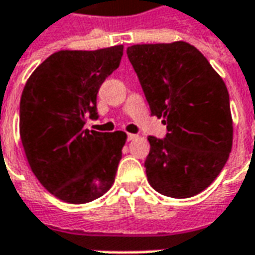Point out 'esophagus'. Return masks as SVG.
<instances>
[{
    "instance_id": "obj_1",
    "label": "esophagus",
    "mask_w": 255,
    "mask_h": 255,
    "mask_svg": "<svg viewBox=\"0 0 255 255\" xmlns=\"http://www.w3.org/2000/svg\"><path fill=\"white\" fill-rule=\"evenodd\" d=\"M139 136L137 134H133V133H128V140H136Z\"/></svg>"
}]
</instances>
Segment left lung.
I'll list each match as a JSON object with an SVG mask.
<instances>
[{
    "label": "left lung",
    "instance_id": "obj_1",
    "mask_svg": "<svg viewBox=\"0 0 255 255\" xmlns=\"http://www.w3.org/2000/svg\"><path fill=\"white\" fill-rule=\"evenodd\" d=\"M126 52L150 112L167 125L164 139L147 137V180L167 197L196 196L220 174L231 152L227 86L187 42L132 45Z\"/></svg>",
    "mask_w": 255,
    "mask_h": 255
}]
</instances>
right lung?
Returning <instances> with one entry per match:
<instances>
[{
    "label": "right lung",
    "instance_id": "right-lung-1",
    "mask_svg": "<svg viewBox=\"0 0 255 255\" xmlns=\"http://www.w3.org/2000/svg\"><path fill=\"white\" fill-rule=\"evenodd\" d=\"M123 45L59 51L35 69L19 103V136L35 177L59 200L84 204L112 187L126 133L85 129L96 96L119 68Z\"/></svg>",
    "mask_w": 255,
    "mask_h": 255
}]
</instances>
